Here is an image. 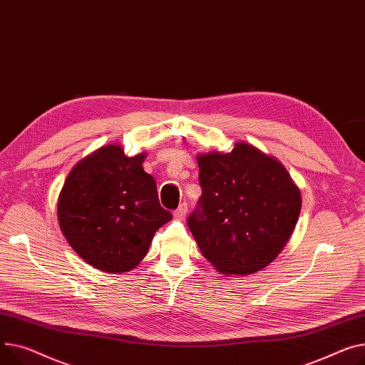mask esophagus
<instances>
[{"instance_id": "obj_1", "label": "esophagus", "mask_w": 365, "mask_h": 365, "mask_svg": "<svg viewBox=\"0 0 365 365\" xmlns=\"http://www.w3.org/2000/svg\"><path fill=\"white\" fill-rule=\"evenodd\" d=\"M186 214H187V204H186V202L180 204V205H179V208H178V210H175V212H173V215H175L176 220H185Z\"/></svg>"}]
</instances>
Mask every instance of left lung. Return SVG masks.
Here are the masks:
<instances>
[{"instance_id": "1", "label": "left lung", "mask_w": 365, "mask_h": 365, "mask_svg": "<svg viewBox=\"0 0 365 365\" xmlns=\"http://www.w3.org/2000/svg\"><path fill=\"white\" fill-rule=\"evenodd\" d=\"M202 195L187 226L223 274L247 276L273 262L301 212V192L284 165L245 142L198 155Z\"/></svg>"}]
</instances>
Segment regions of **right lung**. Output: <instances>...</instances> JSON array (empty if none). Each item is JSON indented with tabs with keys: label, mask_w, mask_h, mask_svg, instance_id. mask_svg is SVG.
<instances>
[{
	"label": "right lung",
	"mask_w": 365,
	"mask_h": 365,
	"mask_svg": "<svg viewBox=\"0 0 365 365\" xmlns=\"http://www.w3.org/2000/svg\"><path fill=\"white\" fill-rule=\"evenodd\" d=\"M147 154L126 157L106 145L81 160L58 197L57 215L70 247L95 269L126 273L147 255L155 232L172 220L160 205Z\"/></svg>",
	"instance_id": "1"
}]
</instances>
